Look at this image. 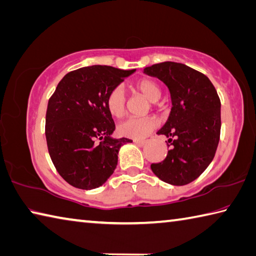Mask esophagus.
<instances>
[{
	"label": "esophagus",
	"mask_w": 256,
	"mask_h": 256,
	"mask_svg": "<svg viewBox=\"0 0 256 256\" xmlns=\"http://www.w3.org/2000/svg\"><path fill=\"white\" fill-rule=\"evenodd\" d=\"M133 142L136 143V144H138V146H144V144L146 143V140H133Z\"/></svg>",
	"instance_id": "esophagus-1"
}]
</instances>
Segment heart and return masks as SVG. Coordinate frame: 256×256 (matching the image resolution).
I'll return each instance as SVG.
<instances>
[{
	"label": "heart",
	"instance_id": "heart-1",
	"mask_svg": "<svg viewBox=\"0 0 256 256\" xmlns=\"http://www.w3.org/2000/svg\"><path fill=\"white\" fill-rule=\"evenodd\" d=\"M134 88L138 92H141L146 98L152 102L153 106H156V102L160 100L162 90L159 84L151 78H141L136 84ZM126 96L124 90L120 86L113 88L108 92L106 98V108L108 113L114 118H120L126 113ZM158 126V120L153 116H146V118H130L118 124V132L120 136L134 138V140H142L146 138L153 130Z\"/></svg>",
	"mask_w": 256,
	"mask_h": 256
}]
</instances>
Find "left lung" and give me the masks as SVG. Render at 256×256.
I'll use <instances>...</instances> for the list:
<instances>
[{
  "label": "left lung",
  "instance_id": "1",
  "mask_svg": "<svg viewBox=\"0 0 256 256\" xmlns=\"http://www.w3.org/2000/svg\"><path fill=\"white\" fill-rule=\"evenodd\" d=\"M168 86L172 108L158 134L169 138L166 159L152 164L156 176L174 186L197 179L210 164L220 136V100L209 78L184 64L164 62L144 68Z\"/></svg>",
  "mask_w": 256,
  "mask_h": 256
}]
</instances>
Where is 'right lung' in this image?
Returning <instances> with one entry per match:
<instances>
[{"instance_id": "add662e5", "label": "right lung", "mask_w": 256, "mask_h": 256, "mask_svg": "<svg viewBox=\"0 0 256 256\" xmlns=\"http://www.w3.org/2000/svg\"><path fill=\"white\" fill-rule=\"evenodd\" d=\"M136 72L95 64L64 75L48 102L46 138L54 168L69 184L94 189L118 164L120 148L132 140L112 138L115 124L106 108L113 88Z\"/></svg>"}]
</instances>
